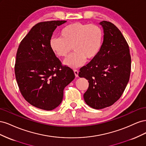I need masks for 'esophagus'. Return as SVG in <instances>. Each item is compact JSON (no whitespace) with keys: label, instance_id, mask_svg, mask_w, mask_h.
<instances>
[{"label":"esophagus","instance_id":"1","mask_svg":"<svg viewBox=\"0 0 146 146\" xmlns=\"http://www.w3.org/2000/svg\"><path fill=\"white\" fill-rule=\"evenodd\" d=\"M74 74H75V76H76V77H77L78 76V70L75 69V70H74Z\"/></svg>","mask_w":146,"mask_h":146}]
</instances>
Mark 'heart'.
<instances>
[{
  "label": "heart",
  "mask_w": 146,
  "mask_h": 146,
  "mask_svg": "<svg viewBox=\"0 0 146 146\" xmlns=\"http://www.w3.org/2000/svg\"><path fill=\"white\" fill-rule=\"evenodd\" d=\"M60 37L50 39L52 52L59 57H66L72 48L74 52L64 61V64L77 68L88 60L94 59L100 52L104 41V31L96 24L74 23L60 30Z\"/></svg>",
  "instance_id": "heart-1"
}]
</instances>
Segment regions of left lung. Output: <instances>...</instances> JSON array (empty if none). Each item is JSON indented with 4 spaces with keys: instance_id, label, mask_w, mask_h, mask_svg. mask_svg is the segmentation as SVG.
Listing matches in <instances>:
<instances>
[{
    "instance_id": "obj_1",
    "label": "left lung",
    "mask_w": 146,
    "mask_h": 146,
    "mask_svg": "<svg viewBox=\"0 0 146 146\" xmlns=\"http://www.w3.org/2000/svg\"><path fill=\"white\" fill-rule=\"evenodd\" d=\"M100 24L104 32L102 47L78 73L79 77L89 82L84 100L97 110L110 107L119 99L129 81L131 70L129 46L121 31L108 21H103Z\"/></svg>"
}]
</instances>
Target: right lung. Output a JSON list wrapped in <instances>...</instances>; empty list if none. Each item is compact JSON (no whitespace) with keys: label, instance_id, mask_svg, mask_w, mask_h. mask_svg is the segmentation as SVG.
Masks as SVG:
<instances>
[{"label":"right lung","instance_id":"obj_1","mask_svg":"<svg viewBox=\"0 0 146 146\" xmlns=\"http://www.w3.org/2000/svg\"><path fill=\"white\" fill-rule=\"evenodd\" d=\"M66 22L36 24L17 48L15 72L20 92L30 104L39 109L49 111L58 107L64 88L75 78L73 70L63 66L49 46L54 31Z\"/></svg>","mask_w":146,"mask_h":146}]
</instances>
